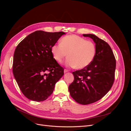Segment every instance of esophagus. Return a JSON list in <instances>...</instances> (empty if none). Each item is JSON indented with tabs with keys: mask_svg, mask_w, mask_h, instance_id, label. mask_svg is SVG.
<instances>
[{
	"mask_svg": "<svg viewBox=\"0 0 131 131\" xmlns=\"http://www.w3.org/2000/svg\"><path fill=\"white\" fill-rule=\"evenodd\" d=\"M68 72V70H67V69H64V73H67Z\"/></svg>",
	"mask_w": 131,
	"mask_h": 131,
	"instance_id": "1",
	"label": "esophagus"
}]
</instances>
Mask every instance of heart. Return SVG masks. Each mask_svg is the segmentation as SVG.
Wrapping results in <instances>:
<instances>
[{
    "instance_id": "heart-1",
    "label": "heart",
    "mask_w": 131,
    "mask_h": 131,
    "mask_svg": "<svg viewBox=\"0 0 131 131\" xmlns=\"http://www.w3.org/2000/svg\"><path fill=\"white\" fill-rule=\"evenodd\" d=\"M54 59L61 63L68 53L67 66L81 69L90 65L96 53V47L91 41L77 35L63 37L60 44H54L51 48Z\"/></svg>"
}]
</instances>
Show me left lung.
<instances>
[{
    "label": "left lung",
    "mask_w": 131,
    "mask_h": 131,
    "mask_svg": "<svg viewBox=\"0 0 131 131\" xmlns=\"http://www.w3.org/2000/svg\"><path fill=\"white\" fill-rule=\"evenodd\" d=\"M93 39L96 53L88 67L73 72V82L69 86L70 94L79 104L93 103L103 97L115 80L116 59L108 43L93 34H83Z\"/></svg>",
    "instance_id": "obj_1"
}]
</instances>
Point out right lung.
I'll use <instances>...</instances> for the list:
<instances>
[{"label": "right lung", "mask_w": 131, "mask_h": 131, "mask_svg": "<svg viewBox=\"0 0 131 131\" xmlns=\"http://www.w3.org/2000/svg\"><path fill=\"white\" fill-rule=\"evenodd\" d=\"M63 34L66 33L63 31H35L16 48L13 74L21 92L29 100H46L64 75V69L54 59L51 51V47Z\"/></svg>", "instance_id": "obj_1"}]
</instances>
